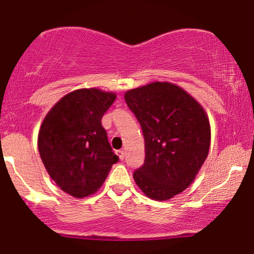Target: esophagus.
<instances>
[{
  "label": "esophagus",
  "mask_w": 254,
  "mask_h": 254,
  "mask_svg": "<svg viewBox=\"0 0 254 254\" xmlns=\"http://www.w3.org/2000/svg\"><path fill=\"white\" fill-rule=\"evenodd\" d=\"M116 154L119 155V158H120L121 160H124V158H126V152H124L123 149H120V151H117Z\"/></svg>",
  "instance_id": "1"
}]
</instances>
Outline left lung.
<instances>
[{
	"label": "left lung",
	"mask_w": 254,
	"mask_h": 254,
	"mask_svg": "<svg viewBox=\"0 0 254 254\" xmlns=\"http://www.w3.org/2000/svg\"><path fill=\"white\" fill-rule=\"evenodd\" d=\"M124 98L145 139L135 183L149 198H173L193 182L208 155V117L190 94L167 81L130 90Z\"/></svg>",
	"instance_id": "8db88e82"
}]
</instances>
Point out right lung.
I'll return each mask as SVG.
<instances>
[{
	"label": "right lung",
	"instance_id": "obj_1",
	"mask_svg": "<svg viewBox=\"0 0 254 254\" xmlns=\"http://www.w3.org/2000/svg\"><path fill=\"white\" fill-rule=\"evenodd\" d=\"M116 94L81 88L63 96L41 124L38 147L52 180L76 198L93 194L119 161L101 119Z\"/></svg>",
	"mask_w": 254,
	"mask_h": 254
}]
</instances>
